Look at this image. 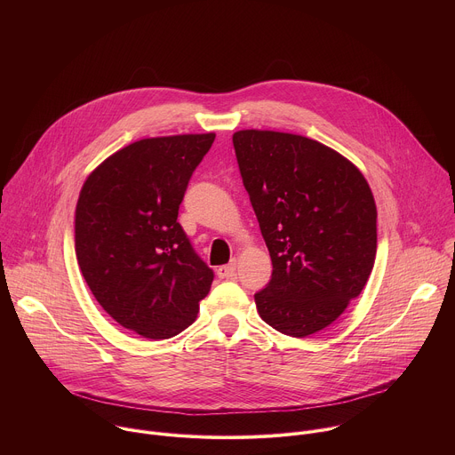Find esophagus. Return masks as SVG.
Returning a JSON list of instances; mask_svg holds the SVG:
<instances>
[{"label":"esophagus","mask_w":455,"mask_h":455,"mask_svg":"<svg viewBox=\"0 0 455 455\" xmlns=\"http://www.w3.org/2000/svg\"><path fill=\"white\" fill-rule=\"evenodd\" d=\"M220 279H234L235 277V259H230L228 265H223L218 268Z\"/></svg>","instance_id":"34e87169"}]
</instances>
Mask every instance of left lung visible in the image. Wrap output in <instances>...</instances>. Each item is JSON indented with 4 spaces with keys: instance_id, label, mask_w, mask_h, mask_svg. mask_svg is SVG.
Masks as SVG:
<instances>
[{
    "instance_id": "left-lung-1",
    "label": "left lung",
    "mask_w": 455,
    "mask_h": 455,
    "mask_svg": "<svg viewBox=\"0 0 455 455\" xmlns=\"http://www.w3.org/2000/svg\"><path fill=\"white\" fill-rule=\"evenodd\" d=\"M232 142L274 267L253 295L257 311L283 335H313L344 313L371 275L372 192L349 160L316 140L244 129Z\"/></svg>"
}]
</instances>
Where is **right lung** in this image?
Masks as SVG:
<instances>
[{
	"label": "right lung",
	"mask_w": 455,
	"mask_h": 455,
	"mask_svg": "<svg viewBox=\"0 0 455 455\" xmlns=\"http://www.w3.org/2000/svg\"><path fill=\"white\" fill-rule=\"evenodd\" d=\"M216 135L146 139L84 181L76 211L81 272L122 328L162 340L194 322L214 281L178 223L192 172Z\"/></svg>",
	"instance_id": "add662e5"
}]
</instances>
